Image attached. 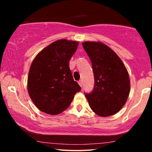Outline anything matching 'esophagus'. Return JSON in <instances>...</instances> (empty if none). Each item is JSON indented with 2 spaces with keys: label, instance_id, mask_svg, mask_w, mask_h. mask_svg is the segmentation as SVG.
<instances>
[{
  "label": "esophagus",
  "instance_id": "esophagus-1",
  "mask_svg": "<svg viewBox=\"0 0 152 152\" xmlns=\"http://www.w3.org/2000/svg\"><path fill=\"white\" fill-rule=\"evenodd\" d=\"M78 84H79V86L82 87V86H83V81H82V80H80L79 81H78Z\"/></svg>",
  "mask_w": 152,
  "mask_h": 152
}]
</instances>
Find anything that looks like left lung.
Returning a JSON list of instances; mask_svg holds the SVG:
<instances>
[{
    "label": "left lung",
    "instance_id": "8db88e82",
    "mask_svg": "<svg viewBox=\"0 0 152 152\" xmlns=\"http://www.w3.org/2000/svg\"><path fill=\"white\" fill-rule=\"evenodd\" d=\"M84 50L92 63L95 85L86 94L91 109L106 117L118 112L126 104L130 93V79L121 59L101 41H84Z\"/></svg>",
    "mask_w": 152,
    "mask_h": 152
}]
</instances>
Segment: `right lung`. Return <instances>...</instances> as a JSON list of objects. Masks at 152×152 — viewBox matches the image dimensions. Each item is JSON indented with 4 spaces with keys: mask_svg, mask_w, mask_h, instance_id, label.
<instances>
[{
    "mask_svg": "<svg viewBox=\"0 0 152 152\" xmlns=\"http://www.w3.org/2000/svg\"><path fill=\"white\" fill-rule=\"evenodd\" d=\"M78 41L60 39L35 57L28 76V92L35 106L50 115L62 113L70 106L81 87L73 78L69 61Z\"/></svg>",
    "mask_w": 152,
    "mask_h": 152,
    "instance_id": "1",
    "label": "right lung"
}]
</instances>
